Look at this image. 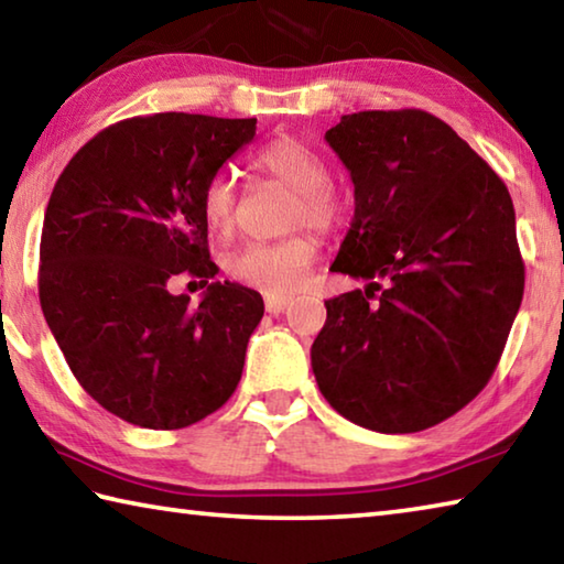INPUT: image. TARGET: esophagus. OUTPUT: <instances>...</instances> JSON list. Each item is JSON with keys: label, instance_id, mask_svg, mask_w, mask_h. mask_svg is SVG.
<instances>
[{"label": "esophagus", "instance_id": "1", "mask_svg": "<svg viewBox=\"0 0 564 564\" xmlns=\"http://www.w3.org/2000/svg\"><path fill=\"white\" fill-rule=\"evenodd\" d=\"M289 295H265V311H269L271 316H279V313L289 308Z\"/></svg>", "mask_w": 564, "mask_h": 564}]
</instances>
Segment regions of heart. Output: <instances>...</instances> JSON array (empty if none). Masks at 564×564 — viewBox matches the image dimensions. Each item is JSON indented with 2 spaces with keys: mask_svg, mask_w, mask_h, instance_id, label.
Instances as JSON below:
<instances>
[{
  "mask_svg": "<svg viewBox=\"0 0 564 564\" xmlns=\"http://www.w3.org/2000/svg\"><path fill=\"white\" fill-rule=\"evenodd\" d=\"M259 174L279 181L293 191L289 224L293 228L313 226L333 231L346 216V202L330 186V169L316 149L299 139H275L253 156ZM238 194L234 178L216 174L202 194V216L218 236H228L236 226ZM318 253L313 234H295L273 243H246L226 259V271L238 283L271 295L299 291Z\"/></svg>",
  "mask_w": 564,
  "mask_h": 564,
  "instance_id": "1",
  "label": "heart"
}]
</instances>
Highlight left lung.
Instances as JSON below:
<instances>
[{
	"label": "left lung",
	"mask_w": 564,
	"mask_h": 564,
	"mask_svg": "<svg viewBox=\"0 0 564 564\" xmlns=\"http://www.w3.org/2000/svg\"><path fill=\"white\" fill-rule=\"evenodd\" d=\"M326 141L356 188L330 271L368 285L326 301L313 376L350 423L425 431L488 386L520 311L512 198L427 111L346 113Z\"/></svg>",
	"instance_id": "1"
}]
</instances>
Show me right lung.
Returning <instances> with one entry per match:
<instances>
[{"instance_id": "1", "label": "right lung", "mask_w": 564, "mask_h": 564, "mask_svg": "<svg viewBox=\"0 0 564 564\" xmlns=\"http://www.w3.org/2000/svg\"><path fill=\"white\" fill-rule=\"evenodd\" d=\"M256 137V119L166 111L111 123L56 178L40 246V303L79 386L131 425L178 431L221 408L243 373L263 299L208 282L202 194Z\"/></svg>"}]
</instances>
